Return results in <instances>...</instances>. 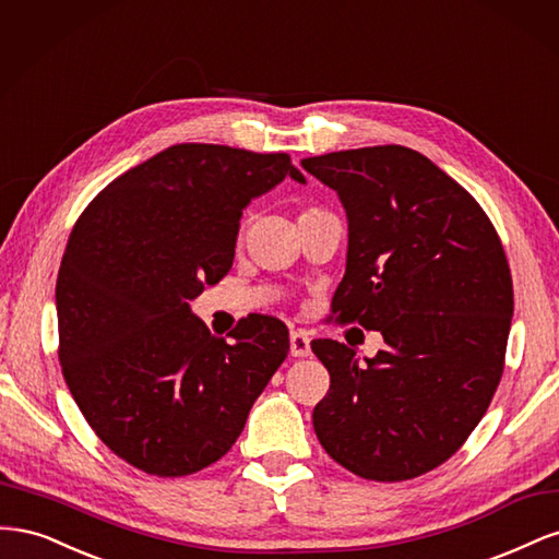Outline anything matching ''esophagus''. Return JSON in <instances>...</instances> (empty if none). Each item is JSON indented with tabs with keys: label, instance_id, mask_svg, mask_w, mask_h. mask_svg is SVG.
Returning a JSON list of instances; mask_svg holds the SVG:
<instances>
[{
	"label": "esophagus",
	"instance_id": "esophagus-1",
	"mask_svg": "<svg viewBox=\"0 0 559 559\" xmlns=\"http://www.w3.org/2000/svg\"><path fill=\"white\" fill-rule=\"evenodd\" d=\"M292 354L294 357H310V333L308 331H292Z\"/></svg>",
	"mask_w": 559,
	"mask_h": 559
}]
</instances>
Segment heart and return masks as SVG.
<instances>
[{
  "mask_svg": "<svg viewBox=\"0 0 559 559\" xmlns=\"http://www.w3.org/2000/svg\"><path fill=\"white\" fill-rule=\"evenodd\" d=\"M310 212H317V210H314V207H310V210H306L302 214H310ZM302 214H300V216H302Z\"/></svg>",
  "mask_w": 559,
  "mask_h": 559,
  "instance_id": "obj_1",
  "label": "heart"
}]
</instances>
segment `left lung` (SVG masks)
<instances>
[{
  "mask_svg": "<svg viewBox=\"0 0 559 559\" xmlns=\"http://www.w3.org/2000/svg\"><path fill=\"white\" fill-rule=\"evenodd\" d=\"M300 165L347 212L335 321L380 331L386 343L359 366L345 343L312 341L331 376L314 433L366 480L417 478L464 445L499 386L513 317L506 251L476 198L408 146Z\"/></svg>",
  "mask_w": 559,
  "mask_h": 559,
  "instance_id": "obj_1",
  "label": "left lung"
}]
</instances>
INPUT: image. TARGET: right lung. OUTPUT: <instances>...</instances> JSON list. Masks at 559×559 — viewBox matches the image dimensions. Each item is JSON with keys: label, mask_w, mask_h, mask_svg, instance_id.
Returning <instances> with one entry per match:
<instances>
[{"label": "right lung", "mask_w": 559, "mask_h": 559, "mask_svg": "<svg viewBox=\"0 0 559 559\" xmlns=\"http://www.w3.org/2000/svg\"><path fill=\"white\" fill-rule=\"evenodd\" d=\"M292 177L286 154L175 144L99 191L56 284L67 386L114 454L151 476L214 464L289 354L267 314L216 337L189 302L228 275L242 210Z\"/></svg>", "instance_id": "add662e5"}]
</instances>
